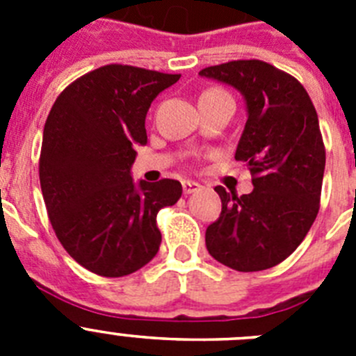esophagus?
Here are the masks:
<instances>
[{
    "label": "esophagus",
    "instance_id": "esophagus-1",
    "mask_svg": "<svg viewBox=\"0 0 356 356\" xmlns=\"http://www.w3.org/2000/svg\"><path fill=\"white\" fill-rule=\"evenodd\" d=\"M181 187H184V194H193V193H197V191H200L201 185L197 184V181L184 180V184H181Z\"/></svg>",
    "mask_w": 356,
    "mask_h": 356
}]
</instances>
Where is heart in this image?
Listing matches in <instances>:
<instances>
[{
	"label": "heart",
	"mask_w": 356,
	"mask_h": 356,
	"mask_svg": "<svg viewBox=\"0 0 356 356\" xmlns=\"http://www.w3.org/2000/svg\"><path fill=\"white\" fill-rule=\"evenodd\" d=\"M216 94H226L225 90H221V89H209V90H205V92L201 94V96H216Z\"/></svg>",
	"instance_id": "obj_1"
}]
</instances>
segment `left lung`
Wrapping results in <instances>:
<instances>
[{"instance_id":"1","label":"left lung","mask_w":356,"mask_h":356,"mask_svg":"<svg viewBox=\"0 0 356 356\" xmlns=\"http://www.w3.org/2000/svg\"><path fill=\"white\" fill-rule=\"evenodd\" d=\"M244 96L248 121L235 160L250 168L253 191L216 187L221 216L207 228V250L235 271H264L303 242L319 212L326 151L314 103L303 85L262 60L201 69Z\"/></svg>"}]
</instances>
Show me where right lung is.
<instances>
[{"instance_id":"add662e5","label":"right lung","mask_w":356,"mask_h":356,"mask_svg":"<svg viewBox=\"0 0 356 356\" xmlns=\"http://www.w3.org/2000/svg\"><path fill=\"white\" fill-rule=\"evenodd\" d=\"M180 74L110 64L65 87L44 124L39 178L49 221L80 266L106 278L159 253L156 213L181 196L178 180L135 184V146L147 143L151 102Z\"/></svg>"}]
</instances>
